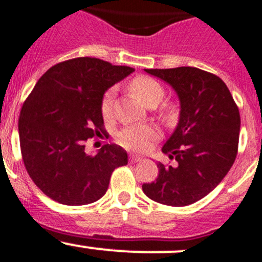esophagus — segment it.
I'll return each instance as SVG.
<instances>
[{"mask_svg": "<svg viewBox=\"0 0 262 262\" xmlns=\"http://www.w3.org/2000/svg\"><path fill=\"white\" fill-rule=\"evenodd\" d=\"M129 160H130L132 163H138V161H142V158L137 155H130L129 156Z\"/></svg>", "mask_w": 262, "mask_h": 262, "instance_id": "obj_1", "label": "esophagus"}]
</instances>
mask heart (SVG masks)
I'll return each instance as SVG.
<instances>
[{
	"mask_svg": "<svg viewBox=\"0 0 262 262\" xmlns=\"http://www.w3.org/2000/svg\"><path fill=\"white\" fill-rule=\"evenodd\" d=\"M130 90L138 98L139 101L146 106L154 107L163 99L165 94L164 86L152 79L150 76H137L130 81ZM114 98L115 88H110L104 92L101 99V112L106 119H110L114 114ZM160 116L164 121L169 123L174 117V108L172 106H165L161 108ZM159 137L158 129L150 124H141V125L124 126L117 133V141L126 148L130 150H143L148 143Z\"/></svg>",
	"mask_w": 262,
	"mask_h": 262,
	"instance_id": "obj_1",
	"label": "heart"
}]
</instances>
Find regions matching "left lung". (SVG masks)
Listing matches in <instances>:
<instances>
[{"label":"left lung","instance_id":"1","mask_svg":"<svg viewBox=\"0 0 262 262\" xmlns=\"http://www.w3.org/2000/svg\"><path fill=\"white\" fill-rule=\"evenodd\" d=\"M177 92L180 123L163 152L174 165L159 163V176L142 190L150 199L183 207L208 195L233 167L238 154L241 115L219 76L195 67L145 70Z\"/></svg>","mask_w":262,"mask_h":262}]
</instances>
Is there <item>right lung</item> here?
<instances>
[{
    "instance_id": "obj_1",
    "label": "right lung",
    "mask_w": 262,
    "mask_h": 262,
    "mask_svg": "<svg viewBox=\"0 0 262 262\" xmlns=\"http://www.w3.org/2000/svg\"><path fill=\"white\" fill-rule=\"evenodd\" d=\"M133 71L81 57L41 76L24 101L18 126L24 167L46 196L66 205L94 203L106 194L112 172L128 164L123 147L107 143L88 155L85 142L104 130L102 95Z\"/></svg>"
}]
</instances>
